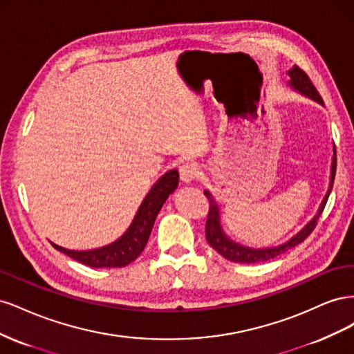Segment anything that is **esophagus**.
Returning <instances> with one entry per match:
<instances>
[{
  "label": "esophagus",
  "mask_w": 354,
  "mask_h": 354,
  "mask_svg": "<svg viewBox=\"0 0 354 354\" xmlns=\"http://www.w3.org/2000/svg\"><path fill=\"white\" fill-rule=\"evenodd\" d=\"M180 178L185 183H190L192 180H195L199 176V167L195 162H185L180 167Z\"/></svg>",
  "instance_id": "obj_1"
}]
</instances>
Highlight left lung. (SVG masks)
<instances>
[{"instance_id":"left-lung-1","label":"left lung","mask_w":354,"mask_h":354,"mask_svg":"<svg viewBox=\"0 0 354 354\" xmlns=\"http://www.w3.org/2000/svg\"><path fill=\"white\" fill-rule=\"evenodd\" d=\"M289 81L288 84L291 85V87L297 91H299L301 94L307 95V97L316 100L317 103L324 104L322 97H320V94L317 93L316 87L313 85V82L310 81L308 75L303 71L299 69L297 65L289 69L288 72ZM335 169H337V153H335V147H334V158H332V168H330V183H329V189L326 192V195L320 203V207L316 212V216L313 217V220L310 221L307 226H304L303 230H299L294 238L289 239L288 242L279 245V246H273V248H263V250H254V248H248V246H243L239 245L236 242H233L230 238L226 236V233L223 232V227L220 224V209L218 205L214 201V198L211 196V194L208 190L203 192L205 196L209 201V211H208V217H207V224H205V236L208 243L212 246L214 250H216L220 255H223L224 259H227L230 261L234 263H260V261H267L270 259H274V257L281 255L283 252H286L288 250L294 248L295 245L301 243L310 233H312L316 227L317 224V218L320 217V214H322L325 205H326V201L329 198V194L332 190V185H334V178H335Z\"/></svg>"}]
</instances>
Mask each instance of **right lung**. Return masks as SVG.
Here are the masks:
<instances>
[{
    "mask_svg": "<svg viewBox=\"0 0 354 354\" xmlns=\"http://www.w3.org/2000/svg\"><path fill=\"white\" fill-rule=\"evenodd\" d=\"M178 185V171L171 169L160 177L149 194L143 199L140 208H138L133 223L122 236L103 246V248L91 251H72L62 248V246L53 243L56 250L66 254L71 259L77 260L90 267H124L134 261L145 250V246L151 236L155 218L158 212L162 208L167 198L173 194Z\"/></svg>",
    "mask_w": 354,
    "mask_h": 354,
    "instance_id": "add662e5",
    "label": "right lung"
}]
</instances>
